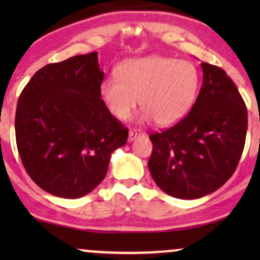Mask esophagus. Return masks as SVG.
Masks as SVG:
<instances>
[{
    "instance_id": "1",
    "label": "esophagus",
    "mask_w": 260,
    "mask_h": 260,
    "mask_svg": "<svg viewBox=\"0 0 260 260\" xmlns=\"http://www.w3.org/2000/svg\"><path fill=\"white\" fill-rule=\"evenodd\" d=\"M142 135V131L140 129H131L130 133H129V141H134L135 138L141 136Z\"/></svg>"
}]
</instances>
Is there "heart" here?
Wrapping results in <instances>:
<instances>
[{
  "label": "heart",
  "mask_w": 260,
  "mask_h": 260,
  "mask_svg": "<svg viewBox=\"0 0 260 260\" xmlns=\"http://www.w3.org/2000/svg\"><path fill=\"white\" fill-rule=\"evenodd\" d=\"M117 76L103 80L101 95L116 118L127 119L138 99L142 120L172 126L183 119L197 98L200 74L193 62L162 55L127 60Z\"/></svg>",
  "instance_id": "heart-1"
}]
</instances>
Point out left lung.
<instances>
[{
	"label": "left lung",
	"mask_w": 260,
	"mask_h": 260,
	"mask_svg": "<svg viewBox=\"0 0 260 260\" xmlns=\"http://www.w3.org/2000/svg\"><path fill=\"white\" fill-rule=\"evenodd\" d=\"M201 90L189 113L151 134L152 179L170 197L193 200L219 189L236 172L247 131V110L238 88L218 66L202 62Z\"/></svg>",
	"instance_id": "1"
}]
</instances>
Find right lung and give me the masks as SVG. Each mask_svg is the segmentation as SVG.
<instances>
[{"label": "right lung", "instance_id": "add662e5", "mask_svg": "<svg viewBox=\"0 0 260 260\" xmlns=\"http://www.w3.org/2000/svg\"><path fill=\"white\" fill-rule=\"evenodd\" d=\"M98 53L76 55L38 71L21 92L15 135L22 165L47 193L86 195L104 180L110 157L129 130L101 95Z\"/></svg>", "mask_w": 260, "mask_h": 260}]
</instances>
